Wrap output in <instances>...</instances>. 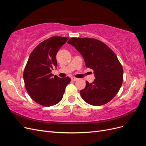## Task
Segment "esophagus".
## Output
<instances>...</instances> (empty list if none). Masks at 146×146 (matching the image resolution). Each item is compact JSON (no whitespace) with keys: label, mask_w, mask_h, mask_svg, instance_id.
Masks as SVG:
<instances>
[{"label":"esophagus","mask_w":146,"mask_h":146,"mask_svg":"<svg viewBox=\"0 0 146 146\" xmlns=\"http://www.w3.org/2000/svg\"><path fill=\"white\" fill-rule=\"evenodd\" d=\"M71 80H72V81H77V80H78V78H76V77H72L71 78Z\"/></svg>","instance_id":"1"}]
</instances>
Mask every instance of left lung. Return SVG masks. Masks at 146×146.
Returning <instances> with one entry per match:
<instances>
[{
  "instance_id": "left-lung-1",
  "label": "left lung",
  "mask_w": 146,
  "mask_h": 146,
  "mask_svg": "<svg viewBox=\"0 0 146 146\" xmlns=\"http://www.w3.org/2000/svg\"><path fill=\"white\" fill-rule=\"evenodd\" d=\"M68 43L80 53L86 67L94 70V82L86 81V87L80 91L82 99L94 106L109 102L123 81V68L116 55L105 43L94 38H72Z\"/></svg>"
}]
</instances>
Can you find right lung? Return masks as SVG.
I'll use <instances>...</instances> for the list:
<instances>
[{
  "label": "right lung",
  "mask_w": 146,
  "mask_h": 146,
  "mask_svg": "<svg viewBox=\"0 0 146 146\" xmlns=\"http://www.w3.org/2000/svg\"><path fill=\"white\" fill-rule=\"evenodd\" d=\"M68 39L58 36L48 38L29 56L23 73L25 86L31 98L39 105L50 107L60 102L70 82L68 77H53L52 74V69L57 66V52Z\"/></svg>",
  "instance_id": "right-lung-1"
}]
</instances>
